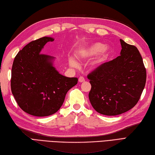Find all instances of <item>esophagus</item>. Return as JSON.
I'll list each match as a JSON object with an SVG mask.
<instances>
[{
    "label": "esophagus",
    "mask_w": 155,
    "mask_h": 155,
    "mask_svg": "<svg viewBox=\"0 0 155 155\" xmlns=\"http://www.w3.org/2000/svg\"><path fill=\"white\" fill-rule=\"evenodd\" d=\"M79 81H80V83H81V82L85 81V78L84 77H82V76L80 77V78H79Z\"/></svg>",
    "instance_id": "obj_1"
}]
</instances>
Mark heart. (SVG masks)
I'll use <instances>...</instances> for the list:
<instances>
[{
  "instance_id": "heart-1",
  "label": "heart",
  "mask_w": 155,
  "mask_h": 155,
  "mask_svg": "<svg viewBox=\"0 0 155 155\" xmlns=\"http://www.w3.org/2000/svg\"><path fill=\"white\" fill-rule=\"evenodd\" d=\"M105 49V45H104V44L99 42L93 44L91 46L87 47L86 49L81 51L80 54V58H85L96 56V55L101 53L104 50H106V49L104 50ZM69 63H70V66H71L72 67L77 68L78 66V64L76 62V61H75L74 59H71V58L69 60Z\"/></svg>"
}]
</instances>
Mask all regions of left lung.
I'll return each mask as SVG.
<instances>
[{
	"instance_id": "left-lung-1",
	"label": "left lung",
	"mask_w": 155,
	"mask_h": 155,
	"mask_svg": "<svg viewBox=\"0 0 155 155\" xmlns=\"http://www.w3.org/2000/svg\"><path fill=\"white\" fill-rule=\"evenodd\" d=\"M120 56L102 64L87 75L89 99L96 111L117 115L132 109L145 86L147 72L137 47L120 40Z\"/></svg>"
}]
</instances>
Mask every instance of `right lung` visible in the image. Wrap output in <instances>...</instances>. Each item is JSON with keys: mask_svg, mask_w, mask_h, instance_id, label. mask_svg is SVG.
<instances>
[{"mask_svg": "<svg viewBox=\"0 0 155 155\" xmlns=\"http://www.w3.org/2000/svg\"><path fill=\"white\" fill-rule=\"evenodd\" d=\"M54 40L45 36L32 41L19 51L13 61L12 93L20 107L34 116L56 113L67 92L78 84L77 78L59 74L53 66V57L41 54L44 46Z\"/></svg>", "mask_w": 155, "mask_h": 155, "instance_id": "right-lung-1", "label": "right lung"}]
</instances>
